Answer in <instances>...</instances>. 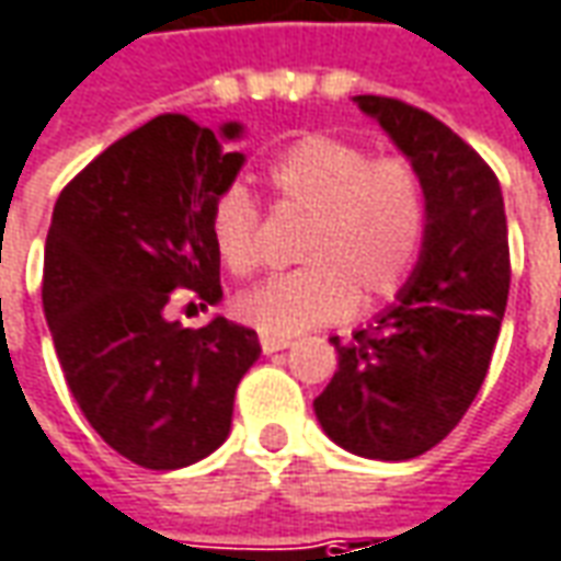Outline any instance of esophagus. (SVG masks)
<instances>
[{"instance_id": "1", "label": "esophagus", "mask_w": 561, "mask_h": 561, "mask_svg": "<svg viewBox=\"0 0 561 561\" xmlns=\"http://www.w3.org/2000/svg\"><path fill=\"white\" fill-rule=\"evenodd\" d=\"M291 346V340H285V336H261V348L273 355V352H282V348Z\"/></svg>"}]
</instances>
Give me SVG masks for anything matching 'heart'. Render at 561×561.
<instances>
[{
    "instance_id": "b5f03b06",
    "label": "heart",
    "mask_w": 561,
    "mask_h": 561,
    "mask_svg": "<svg viewBox=\"0 0 561 561\" xmlns=\"http://www.w3.org/2000/svg\"><path fill=\"white\" fill-rule=\"evenodd\" d=\"M282 215L307 218L282 273L237 297V316L264 336H297L394 300L425 249L428 182L403 154L374 158L370 148L328 133L288 145L264 172ZM261 206L242 185H227L213 206V240L225 267L249 276L261 264Z\"/></svg>"
}]
</instances>
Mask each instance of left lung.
<instances>
[{"label": "left lung", "mask_w": 561, "mask_h": 561, "mask_svg": "<svg viewBox=\"0 0 561 561\" xmlns=\"http://www.w3.org/2000/svg\"><path fill=\"white\" fill-rule=\"evenodd\" d=\"M428 182L425 249L398 304L340 340L316 398L324 434L348 453L407 461L456 428L483 386L511 288L499 175L458 133L394 96H355Z\"/></svg>", "instance_id": "left-lung-1"}]
</instances>
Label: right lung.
Here are the masks:
<instances>
[{
	"instance_id": "right-lung-1",
	"label": "right lung",
	"mask_w": 561,
	"mask_h": 561,
	"mask_svg": "<svg viewBox=\"0 0 561 561\" xmlns=\"http://www.w3.org/2000/svg\"><path fill=\"white\" fill-rule=\"evenodd\" d=\"M242 160L187 115H158L90 160L54 206L42 304L66 386L90 428L148 471L225 444L237 386L261 355L252 328L163 316L172 291L221 300L213 206Z\"/></svg>"
}]
</instances>
